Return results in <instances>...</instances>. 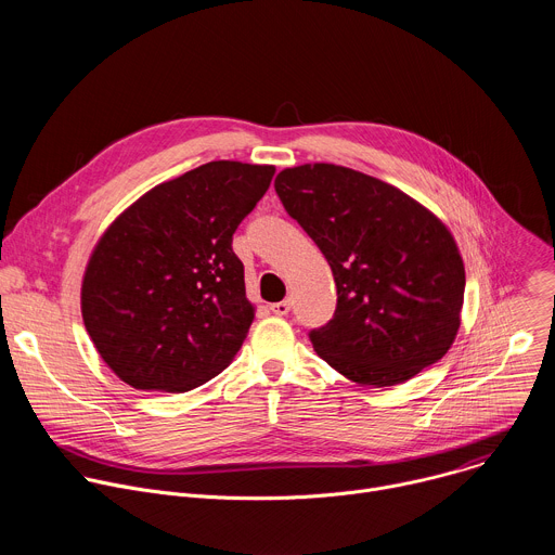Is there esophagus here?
Masks as SVG:
<instances>
[{"mask_svg": "<svg viewBox=\"0 0 555 555\" xmlns=\"http://www.w3.org/2000/svg\"><path fill=\"white\" fill-rule=\"evenodd\" d=\"M289 307H292L289 300H279V302H272V305H270V311L276 313V315H285V313L289 311Z\"/></svg>", "mask_w": 555, "mask_h": 555, "instance_id": "esophagus-1", "label": "esophagus"}]
</instances>
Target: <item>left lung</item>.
I'll return each instance as SVG.
<instances>
[{
    "instance_id": "left-lung-1",
    "label": "left lung",
    "mask_w": 555,
    "mask_h": 555,
    "mask_svg": "<svg viewBox=\"0 0 555 555\" xmlns=\"http://www.w3.org/2000/svg\"><path fill=\"white\" fill-rule=\"evenodd\" d=\"M274 189L334 272V319L309 332L315 353L377 388L402 384L448 353L465 270L439 217L400 189L338 165L285 169Z\"/></svg>"
}]
</instances>
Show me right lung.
<instances>
[{
    "mask_svg": "<svg viewBox=\"0 0 555 555\" xmlns=\"http://www.w3.org/2000/svg\"><path fill=\"white\" fill-rule=\"evenodd\" d=\"M270 165L217 160L157 184L99 240L81 311L105 364L140 390L184 392L221 373L255 321L232 234Z\"/></svg>",
    "mask_w": 555,
    "mask_h": 555,
    "instance_id": "1",
    "label": "right lung"
}]
</instances>
